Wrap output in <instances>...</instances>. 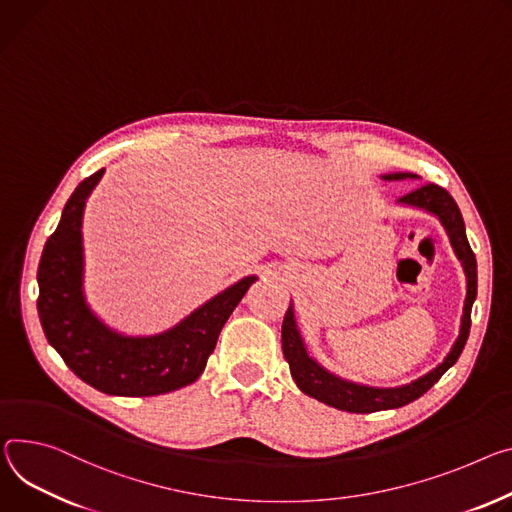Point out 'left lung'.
Here are the masks:
<instances>
[{
    "mask_svg": "<svg viewBox=\"0 0 512 512\" xmlns=\"http://www.w3.org/2000/svg\"><path fill=\"white\" fill-rule=\"evenodd\" d=\"M386 179H406L414 177L410 173H394V175H384ZM400 202L425 208L441 218L445 224L453 249L457 257L463 261V267H466L468 273V298H466V308H463V320H461V333L459 339L455 341L451 353L445 357L441 365H437L433 371H429L427 376L418 378L416 382L402 386V388H367V386H357L345 380H339L331 376L329 371H324L316 361H312L304 349V343L300 339V333L296 329L294 322V312L292 306L288 308L282 324V349L284 357L290 363L292 378L296 380L298 388L316 398L318 402L329 404L339 410L347 412H376V410H386V408H400L416 398H421L427 390H431L439 378L445 374V371L459 359L463 347H466V341L470 337V327H472V304L478 294V263L476 255L470 247L468 235H466V224H463V216L459 212V206L451 198V194L441 188L437 183H425L421 188H416L400 198Z\"/></svg>",
    "mask_w": 512,
    "mask_h": 512,
    "instance_id": "obj_1",
    "label": "left lung"
}]
</instances>
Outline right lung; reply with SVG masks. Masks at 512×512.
<instances>
[{
  "label": "right lung",
  "mask_w": 512,
  "mask_h": 512,
  "mask_svg": "<svg viewBox=\"0 0 512 512\" xmlns=\"http://www.w3.org/2000/svg\"><path fill=\"white\" fill-rule=\"evenodd\" d=\"M104 169L85 177L65 204L38 263V316L49 343L85 384L112 396H157L200 378L224 322L255 275L230 286L177 327L155 337H122L89 312L81 292V214Z\"/></svg>",
  "instance_id": "add662e5"
}]
</instances>
